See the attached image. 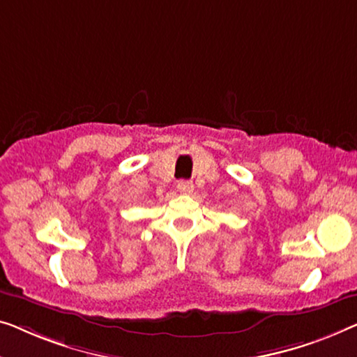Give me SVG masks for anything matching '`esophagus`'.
<instances>
[{"mask_svg":"<svg viewBox=\"0 0 357 357\" xmlns=\"http://www.w3.org/2000/svg\"><path fill=\"white\" fill-rule=\"evenodd\" d=\"M178 190L179 192H183V194H190L192 192V189H194V184H192V181H178Z\"/></svg>","mask_w":357,"mask_h":357,"instance_id":"34e87169","label":"esophagus"}]
</instances>
